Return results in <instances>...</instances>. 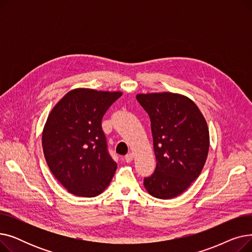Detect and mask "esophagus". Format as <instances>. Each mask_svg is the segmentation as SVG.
Masks as SVG:
<instances>
[{
    "instance_id": "34e87169",
    "label": "esophagus",
    "mask_w": 252,
    "mask_h": 252,
    "mask_svg": "<svg viewBox=\"0 0 252 252\" xmlns=\"http://www.w3.org/2000/svg\"><path fill=\"white\" fill-rule=\"evenodd\" d=\"M133 158H134V154L133 153H127L126 156H125V160L126 161V162H130L131 160H133Z\"/></svg>"
}]
</instances>
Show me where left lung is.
<instances>
[{
	"mask_svg": "<svg viewBox=\"0 0 252 252\" xmlns=\"http://www.w3.org/2000/svg\"><path fill=\"white\" fill-rule=\"evenodd\" d=\"M151 121L155 171L144 179L153 197L170 199L186 191L199 177L209 149L204 116L188 97L175 93L138 94Z\"/></svg>",
	"mask_w": 252,
	"mask_h": 252,
	"instance_id": "8db88e82",
	"label": "left lung"
}]
</instances>
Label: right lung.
<instances>
[{
    "mask_svg": "<svg viewBox=\"0 0 252 252\" xmlns=\"http://www.w3.org/2000/svg\"><path fill=\"white\" fill-rule=\"evenodd\" d=\"M122 95L74 89L50 112L43 151L52 174L69 193L96 197L109 186L117 164L108 153L101 125L105 112Z\"/></svg>",
    "mask_w": 252,
    "mask_h": 252,
    "instance_id": "right-lung-1",
    "label": "right lung"
}]
</instances>
